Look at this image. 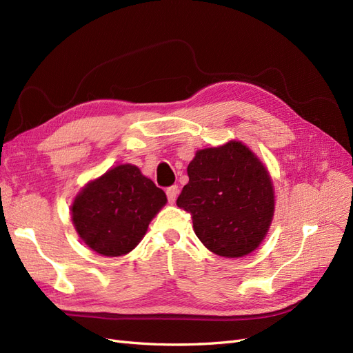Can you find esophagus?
Instances as JSON below:
<instances>
[{
	"mask_svg": "<svg viewBox=\"0 0 353 353\" xmlns=\"http://www.w3.org/2000/svg\"><path fill=\"white\" fill-rule=\"evenodd\" d=\"M176 194H178V187L176 185H170L166 188V196H168V201L174 203L176 200Z\"/></svg>",
	"mask_w": 353,
	"mask_h": 353,
	"instance_id": "34e87169",
	"label": "esophagus"
}]
</instances>
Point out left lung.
I'll list each match as a JSON object with an SVG mask.
<instances>
[{"instance_id":"left-lung-1","label":"left lung","mask_w":353,"mask_h":353,"mask_svg":"<svg viewBox=\"0 0 353 353\" xmlns=\"http://www.w3.org/2000/svg\"><path fill=\"white\" fill-rule=\"evenodd\" d=\"M187 174L176 205L191 215L200 241L223 258H241L258 248L274 215V188L261 160L230 141L199 150Z\"/></svg>"}]
</instances>
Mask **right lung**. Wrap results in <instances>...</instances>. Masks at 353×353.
I'll use <instances>...</instances> for the list:
<instances>
[{
    "label": "right lung",
    "mask_w": 353,
    "mask_h": 353,
    "mask_svg": "<svg viewBox=\"0 0 353 353\" xmlns=\"http://www.w3.org/2000/svg\"><path fill=\"white\" fill-rule=\"evenodd\" d=\"M166 194L134 165L110 169L82 188L72 219L83 243L104 256H122L141 241Z\"/></svg>",
    "instance_id": "obj_1"
}]
</instances>
